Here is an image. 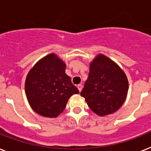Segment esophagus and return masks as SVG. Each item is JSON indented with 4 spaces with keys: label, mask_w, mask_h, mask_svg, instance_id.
Here are the masks:
<instances>
[{
    "label": "esophagus",
    "mask_w": 151,
    "mask_h": 151,
    "mask_svg": "<svg viewBox=\"0 0 151 151\" xmlns=\"http://www.w3.org/2000/svg\"><path fill=\"white\" fill-rule=\"evenodd\" d=\"M82 88H83V86H82V84H78V90H79L80 92L81 91Z\"/></svg>",
    "instance_id": "esophagus-1"
}]
</instances>
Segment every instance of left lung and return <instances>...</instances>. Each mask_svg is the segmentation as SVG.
<instances>
[{"instance_id":"obj_1","label":"left lung","mask_w":151,"mask_h":151,"mask_svg":"<svg viewBox=\"0 0 151 151\" xmlns=\"http://www.w3.org/2000/svg\"><path fill=\"white\" fill-rule=\"evenodd\" d=\"M128 88L127 78L122 69L107 56L99 55L91 63L81 95L95 113L104 116L122 106Z\"/></svg>"}]
</instances>
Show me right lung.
<instances>
[{"label":"right lung","mask_w":151,"mask_h":151,"mask_svg":"<svg viewBox=\"0 0 151 151\" xmlns=\"http://www.w3.org/2000/svg\"><path fill=\"white\" fill-rule=\"evenodd\" d=\"M66 65L55 54L42 59L28 73L25 94L32 109L53 118L64 110L70 97L79 91L65 73Z\"/></svg>","instance_id":"1"}]
</instances>
